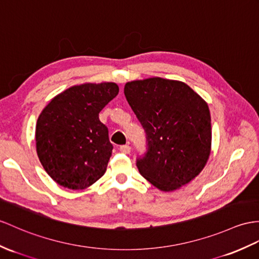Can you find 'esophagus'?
Returning a JSON list of instances; mask_svg holds the SVG:
<instances>
[{
    "label": "esophagus",
    "mask_w": 259,
    "mask_h": 259,
    "mask_svg": "<svg viewBox=\"0 0 259 259\" xmlns=\"http://www.w3.org/2000/svg\"><path fill=\"white\" fill-rule=\"evenodd\" d=\"M119 151H122L123 154H130L131 146H128V145H122V146H119Z\"/></svg>",
    "instance_id": "obj_1"
}]
</instances>
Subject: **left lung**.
I'll list each match as a JSON object with an SVG mask.
<instances>
[{"instance_id":"8db88e82","label":"left lung","mask_w":259,"mask_h":259,"mask_svg":"<svg viewBox=\"0 0 259 259\" xmlns=\"http://www.w3.org/2000/svg\"><path fill=\"white\" fill-rule=\"evenodd\" d=\"M124 94L146 133L136 166L161 191H174L202 171L211 151L207 103L185 82L148 78L127 82Z\"/></svg>"}]
</instances>
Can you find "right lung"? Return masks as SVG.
<instances>
[{
  "instance_id": "add662e5",
  "label": "right lung",
  "mask_w": 259,
  "mask_h": 259,
  "mask_svg": "<svg viewBox=\"0 0 259 259\" xmlns=\"http://www.w3.org/2000/svg\"><path fill=\"white\" fill-rule=\"evenodd\" d=\"M118 94L114 82L73 85L56 96L36 124V150L57 184L82 190L104 175L113 145L99 113Z\"/></svg>"
}]
</instances>
